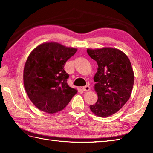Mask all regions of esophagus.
I'll return each mask as SVG.
<instances>
[{"instance_id": "1", "label": "esophagus", "mask_w": 153, "mask_h": 153, "mask_svg": "<svg viewBox=\"0 0 153 153\" xmlns=\"http://www.w3.org/2000/svg\"><path fill=\"white\" fill-rule=\"evenodd\" d=\"M90 86H83L82 87V90H84V91H89L90 90Z\"/></svg>"}]
</instances>
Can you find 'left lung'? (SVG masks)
Instances as JSON below:
<instances>
[{"mask_svg": "<svg viewBox=\"0 0 153 153\" xmlns=\"http://www.w3.org/2000/svg\"><path fill=\"white\" fill-rule=\"evenodd\" d=\"M87 53L98 64L94 77L98 100L90 108L98 117H107L120 111L130 97L134 82L132 67L128 56L117 48H88Z\"/></svg>", "mask_w": 153, "mask_h": 153, "instance_id": "8db88e82", "label": "left lung"}]
</instances>
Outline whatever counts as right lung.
<instances>
[{
  "instance_id": "add662e5",
  "label": "right lung",
  "mask_w": 153,
  "mask_h": 153,
  "mask_svg": "<svg viewBox=\"0 0 153 153\" xmlns=\"http://www.w3.org/2000/svg\"><path fill=\"white\" fill-rule=\"evenodd\" d=\"M77 49L55 42L40 44L31 52L24 69V84L31 101L38 109L53 114L68 105L77 90L67 83L65 63Z\"/></svg>"
}]
</instances>
